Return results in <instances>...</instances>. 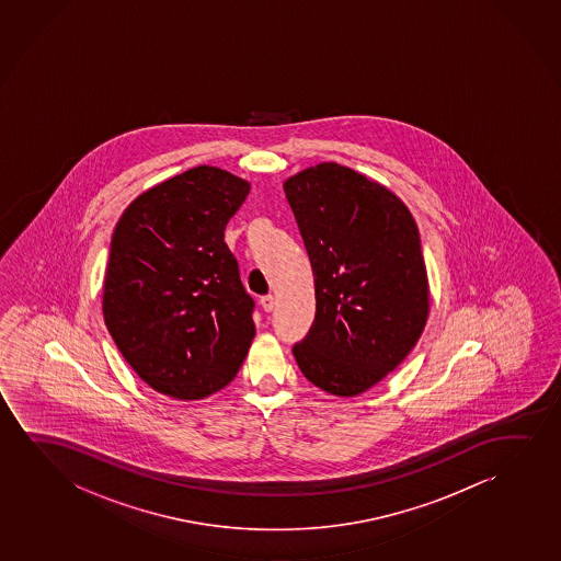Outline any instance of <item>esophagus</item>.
<instances>
[{
    "label": "esophagus",
    "mask_w": 561,
    "mask_h": 561,
    "mask_svg": "<svg viewBox=\"0 0 561 561\" xmlns=\"http://www.w3.org/2000/svg\"><path fill=\"white\" fill-rule=\"evenodd\" d=\"M274 305H276V299H274L272 295H264V297H261V307L264 312H272V310H274Z\"/></svg>",
    "instance_id": "esophagus-1"
}]
</instances>
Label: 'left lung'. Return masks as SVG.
I'll return each mask as SVG.
<instances>
[{
    "label": "left lung",
    "instance_id": "obj_1",
    "mask_svg": "<svg viewBox=\"0 0 561 561\" xmlns=\"http://www.w3.org/2000/svg\"><path fill=\"white\" fill-rule=\"evenodd\" d=\"M284 190L314 272V323L295 360L316 387L356 397L407 358L427 322L420 231L394 193L337 162Z\"/></svg>",
    "mask_w": 561,
    "mask_h": 561
}]
</instances>
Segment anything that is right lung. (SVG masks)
<instances>
[{
    "mask_svg": "<svg viewBox=\"0 0 561 561\" xmlns=\"http://www.w3.org/2000/svg\"><path fill=\"white\" fill-rule=\"evenodd\" d=\"M251 185L195 167L131 201L116 222L103 318L154 391L205 399L236 377L254 337V300L224 230Z\"/></svg>",
    "mask_w": 561,
    "mask_h": 561,
    "instance_id": "1",
    "label": "right lung"
}]
</instances>
